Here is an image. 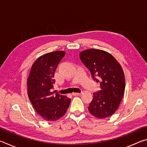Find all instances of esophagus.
Wrapping results in <instances>:
<instances>
[{"label": "esophagus", "mask_w": 147, "mask_h": 147, "mask_svg": "<svg viewBox=\"0 0 147 147\" xmlns=\"http://www.w3.org/2000/svg\"><path fill=\"white\" fill-rule=\"evenodd\" d=\"M81 94L82 93H73V95H74V96H80V95H81Z\"/></svg>", "instance_id": "1"}]
</instances>
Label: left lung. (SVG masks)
<instances>
[{
    "label": "left lung",
    "instance_id": "8db88e82",
    "mask_svg": "<svg viewBox=\"0 0 147 147\" xmlns=\"http://www.w3.org/2000/svg\"><path fill=\"white\" fill-rule=\"evenodd\" d=\"M80 58L100 86V90L93 94L89 112L98 119L111 116L120 105L125 89L123 68L111 54L102 50H85L80 52Z\"/></svg>",
    "mask_w": 147,
    "mask_h": 147
}]
</instances>
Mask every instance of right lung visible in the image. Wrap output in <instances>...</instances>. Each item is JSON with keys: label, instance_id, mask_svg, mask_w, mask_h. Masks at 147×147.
<instances>
[{"label": "right lung", "instance_id": "1", "mask_svg": "<svg viewBox=\"0 0 147 147\" xmlns=\"http://www.w3.org/2000/svg\"><path fill=\"white\" fill-rule=\"evenodd\" d=\"M65 54V51H54L39 57L32 65L27 79L30 100L36 112L48 121L61 118L71 103L67 96L52 92L55 84L54 73Z\"/></svg>", "mask_w": 147, "mask_h": 147}]
</instances>
